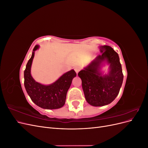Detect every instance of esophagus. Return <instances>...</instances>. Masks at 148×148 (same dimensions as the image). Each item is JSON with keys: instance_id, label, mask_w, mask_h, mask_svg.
<instances>
[{"instance_id": "34e87169", "label": "esophagus", "mask_w": 148, "mask_h": 148, "mask_svg": "<svg viewBox=\"0 0 148 148\" xmlns=\"http://www.w3.org/2000/svg\"><path fill=\"white\" fill-rule=\"evenodd\" d=\"M75 72L77 73V74L79 72V71H80V68L79 66H76V67H75Z\"/></svg>"}]
</instances>
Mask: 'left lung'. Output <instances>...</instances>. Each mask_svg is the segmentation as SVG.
Wrapping results in <instances>:
<instances>
[{
  "mask_svg": "<svg viewBox=\"0 0 148 148\" xmlns=\"http://www.w3.org/2000/svg\"><path fill=\"white\" fill-rule=\"evenodd\" d=\"M101 54L97 56L78 73L82 79L85 99L92 106H103L112 102L119 95L123 75L118 53L109 46L99 47ZM105 63L110 65L108 74L100 70Z\"/></svg>",
  "mask_w": 148,
  "mask_h": 148,
  "instance_id": "obj_1",
  "label": "left lung"
}]
</instances>
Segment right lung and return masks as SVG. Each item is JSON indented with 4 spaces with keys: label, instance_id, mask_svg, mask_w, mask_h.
Listing matches in <instances>:
<instances>
[{
    "label": "right lung",
    "instance_id": "obj_1",
    "mask_svg": "<svg viewBox=\"0 0 148 148\" xmlns=\"http://www.w3.org/2000/svg\"><path fill=\"white\" fill-rule=\"evenodd\" d=\"M39 48L38 45L35 46L32 56L26 64L24 71V84L26 91L34 104L42 109L61 108L65 104L67 91L77 73L74 70H71L62 75L55 82L48 85L36 82L31 75V68L34 52Z\"/></svg>",
    "mask_w": 148,
    "mask_h": 148
}]
</instances>
